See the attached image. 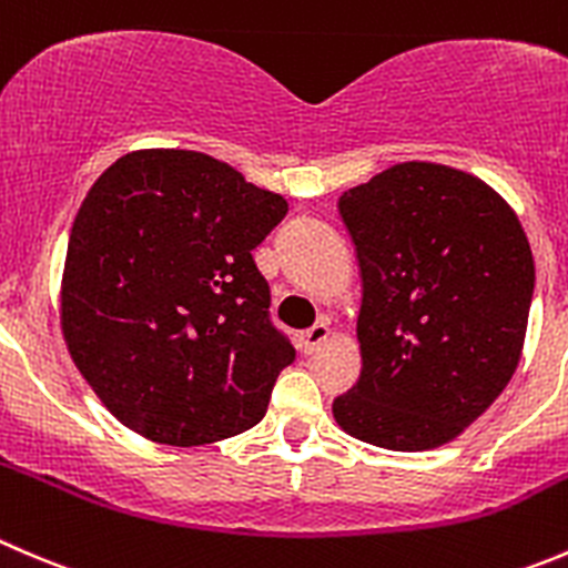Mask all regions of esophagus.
<instances>
[{
  "mask_svg": "<svg viewBox=\"0 0 568 568\" xmlns=\"http://www.w3.org/2000/svg\"><path fill=\"white\" fill-rule=\"evenodd\" d=\"M331 336L328 323H314L301 334V353H314Z\"/></svg>",
  "mask_w": 568,
  "mask_h": 568,
  "instance_id": "obj_1",
  "label": "esophagus"
}]
</instances>
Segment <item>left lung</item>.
<instances>
[{
	"mask_svg": "<svg viewBox=\"0 0 568 568\" xmlns=\"http://www.w3.org/2000/svg\"><path fill=\"white\" fill-rule=\"evenodd\" d=\"M362 273V375L334 400L345 434L386 450L447 445L508 386L530 314V243L473 173L400 162L347 190Z\"/></svg>",
	"mask_w": 568,
	"mask_h": 568,
	"instance_id": "1",
	"label": "left lung"
}]
</instances>
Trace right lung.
Wrapping results in <instances>:
<instances>
[{"instance_id": "obj_1", "label": "right lung", "mask_w": 568, "mask_h": 568, "mask_svg": "<svg viewBox=\"0 0 568 568\" xmlns=\"http://www.w3.org/2000/svg\"><path fill=\"white\" fill-rule=\"evenodd\" d=\"M284 215L282 195L199 151H132L95 179L71 226L60 323L118 423L195 447L265 417L295 347L251 251Z\"/></svg>"}]
</instances>
